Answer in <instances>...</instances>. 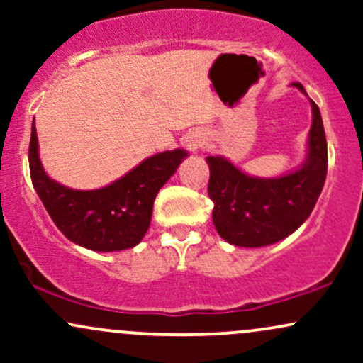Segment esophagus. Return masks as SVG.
I'll return each mask as SVG.
<instances>
[{
	"label": "esophagus",
	"instance_id": "1",
	"mask_svg": "<svg viewBox=\"0 0 363 363\" xmlns=\"http://www.w3.org/2000/svg\"><path fill=\"white\" fill-rule=\"evenodd\" d=\"M199 145H201V141H199V140H189V141H187V147H189L191 150H196L199 147Z\"/></svg>",
	"mask_w": 363,
	"mask_h": 363
}]
</instances>
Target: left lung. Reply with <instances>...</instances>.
<instances>
[{
  "instance_id": "obj_1",
  "label": "left lung",
  "mask_w": 363,
  "mask_h": 363,
  "mask_svg": "<svg viewBox=\"0 0 363 363\" xmlns=\"http://www.w3.org/2000/svg\"><path fill=\"white\" fill-rule=\"evenodd\" d=\"M309 99L301 83H291ZM307 155L295 170L278 177L249 176L222 155L206 157L208 194L216 232L228 244L262 247L294 234L309 218L328 174V143L319 107L311 101Z\"/></svg>"
}]
</instances>
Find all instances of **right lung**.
Returning <instances> with one entry per match:
<instances>
[{"instance_id":"right-lung-1","label":"right lung","mask_w":363,"mask_h":363,"mask_svg":"<svg viewBox=\"0 0 363 363\" xmlns=\"http://www.w3.org/2000/svg\"><path fill=\"white\" fill-rule=\"evenodd\" d=\"M187 155L182 148L155 153L111 184L90 191L72 189L44 170L35 123H32L28 165L32 184L62 234L90 251L114 252L141 242L152 222L158 191Z\"/></svg>"}]
</instances>
